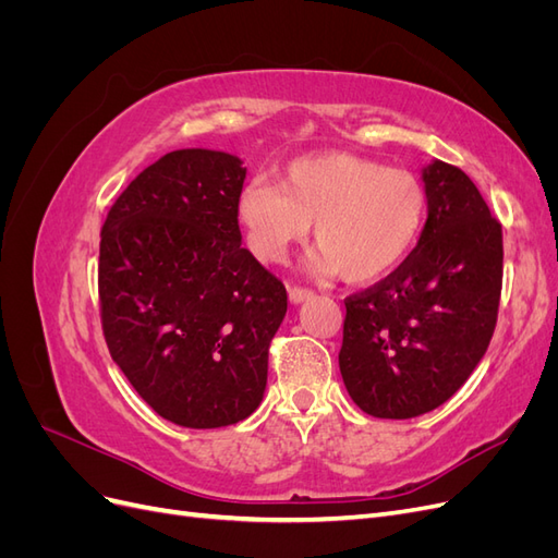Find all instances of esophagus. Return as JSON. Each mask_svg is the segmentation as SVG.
Wrapping results in <instances>:
<instances>
[{"mask_svg": "<svg viewBox=\"0 0 558 558\" xmlns=\"http://www.w3.org/2000/svg\"><path fill=\"white\" fill-rule=\"evenodd\" d=\"M314 298V293L310 289H300V286H293V289H289V300L293 302V305H300V302H305Z\"/></svg>", "mask_w": 558, "mask_h": 558, "instance_id": "obj_1", "label": "esophagus"}]
</instances>
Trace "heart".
I'll list each match as a JSON object with an SVG mask.
<instances>
[{
  "label": "heart",
  "mask_w": 558,
  "mask_h": 558,
  "mask_svg": "<svg viewBox=\"0 0 558 558\" xmlns=\"http://www.w3.org/2000/svg\"><path fill=\"white\" fill-rule=\"evenodd\" d=\"M234 214L258 260H283L314 223L312 272H342L351 283H369L410 256L426 223L428 193L408 170L326 150L291 160L281 185L267 179L244 183Z\"/></svg>",
  "instance_id": "1"
}]
</instances>
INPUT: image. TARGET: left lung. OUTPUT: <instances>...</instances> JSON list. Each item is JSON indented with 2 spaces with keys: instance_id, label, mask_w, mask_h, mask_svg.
<instances>
[{
  "instance_id": "8db88e82",
  "label": "left lung",
  "mask_w": 558,
  "mask_h": 558,
  "mask_svg": "<svg viewBox=\"0 0 558 558\" xmlns=\"http://www.w3.org/2000/svg\"><path fill=\"white\" fill-rule=\"evenodd\" d=\"M428 218L398 269L344 300L340 373L351 400L377 418L440 408L492 342L502 289V228L459 167L421 174Z\"/></svg>"
}]
</instances>
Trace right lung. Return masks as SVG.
I'll return each instance as SVG.
<instances>
[{
	"instance_id": "obj_1",
	"label": "right lung",
	"mask_w": 558,
	"mask_h": 558,
	"mask_svg": "<svg viewBox=\"0 0 558 558\" xmlns=\"http://www.w3.org/2000/svg\"><path fill=\"white\" fill-rule=\"evenodd\" d=\"M246 167L211 148L148 165L113 202L99 242L111 359L150 408L183 428L256 412L286 289L242 248Z\"/></svg>"
}]
</instances>
